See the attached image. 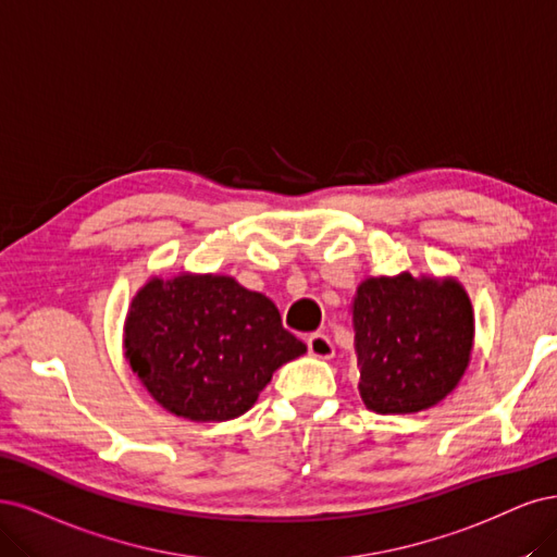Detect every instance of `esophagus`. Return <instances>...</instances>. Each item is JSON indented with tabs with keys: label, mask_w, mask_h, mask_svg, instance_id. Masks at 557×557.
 Segmentation results:
<instances>
[{
	"label": "esophagus",
	"mask_w": 557,
	"mask_h": 557,
	"mask_svg": "<svg viewBox=\"0 0 557 557\" xmlns=\"http://www.w3.org/2000/svg\"><path fill=\"white\" fill-rule=\"evenodd\" d=\"M308 351L317 358H331L335 354V347L331 343V337L324 333H312L308 337Z\"/></svg>",
	"instance_id": "esophagus-1"
}]
</instances>
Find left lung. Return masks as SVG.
<instances>
[{
  "mask_svg": "<svg viewBox=\"0 0 557 557\" xmlns=\"http://www.w3.org/2000/svg\"><path fill=\"white\" fill-rule=\"evenodd\" d=\"M358 391L376 414H414L444 400L468 370L474 314L462 284L446 277H368L356 289Z\"/></svg>",
  "mask_w": 557,
  "mask_h": 557,
  "instance_id": "8db88e82",
  "label": "left lung"
}]
</instances>
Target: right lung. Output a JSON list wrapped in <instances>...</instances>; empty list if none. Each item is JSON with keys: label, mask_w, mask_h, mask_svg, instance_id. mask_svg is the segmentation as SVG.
<instances>
[{"label": "right lung", "mask_w": 557, "mask_h": 557, "mask_svg": "<svg viewBox=\"0 0 557 557\" xmlns=\"http://www.w3.org/2000/svg\"><path fill=\"white\" fill-rule=\"evenodd\" d=\"M305 349L271 298L226 275L152 277L124 321V356L140 384L171 414L201 423L245 414Z\"/></svg>", "instance_id": "1"}]
</instances>
